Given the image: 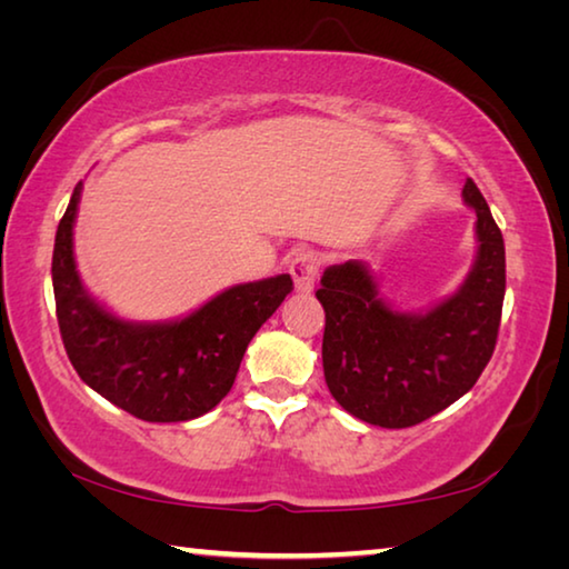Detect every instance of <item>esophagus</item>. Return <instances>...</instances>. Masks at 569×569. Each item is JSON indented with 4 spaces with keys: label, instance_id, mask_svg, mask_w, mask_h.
<instances>
[{
    "label": "esophagus",
    "instance_id": "1",
    "mask_svg": "<svg viewBox=\"0 0 569 569\" xmlns=\"http://www.w3.org/2000/svg\"><path fill=\"white\" fill-rule=\"evenodd\" d=\"M319 268H321V256L316 253V250H301V253H296L291 258L288 271H291L298 291L303 293L311 291L316 283V276H319Z\"/></svg>",
    "mask_w": 569,
    "mask_h": 569
}]
</instances>
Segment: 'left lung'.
<instances>
[{
    "label": "left lung",
    "mask_w": 569,
    "mask_h": 569,
    "mask_svg": "<svg viewBox=\"0 0 569 569\" xmlns=\"http://www.w3.org/2000/svg\"><path fill=\"white\" fill-rule=\"evenodd\" d=\"M465 203L477 213V258L465 283L427 313H401L379 298L361 261L323 271V377L356 419L383 429L427 421L475 387L495 353L505 301V240L475 180Z\"/></svg>",
    "instance_id": "left-lung-1"
}]
</instances>
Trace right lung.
<instances>
[{
  "label": "right lung",
  "instance_id": "right-lung-1",
  "mask_svg": "<svg viewBox=\"0 0 569 569\" xmlns=\"http://www.w3.org/2000/svg\"><path fill=\"white\" fill-rule=\"evenodd\" d=\"M77 182L57 226L52 286L57 323L74 371L114 407L142 421H188L233 387L250 339L293 291L288 273L240 283L180 321L132 323L84 291L72 253Z\"/></svg>",
  "mask_w": 569,
  "mask_h": 569
}]
</instances>
